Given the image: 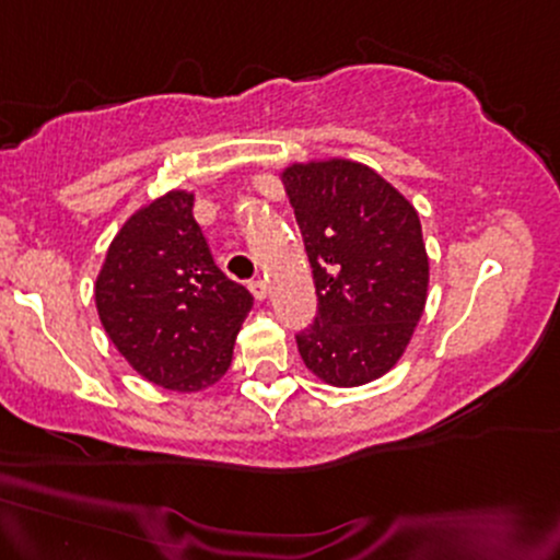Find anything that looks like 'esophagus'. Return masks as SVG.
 I'll return each instance as SVG.
<instances>
[{"label": "esophagus", "instance_id": "1", "mask_svg": "<svg viewBox=\"0 0 560 560\" xmlns=\"http://www.w3.org/2000/svg\"><path fill=\"white\" fill-rule=\"evenodd\" d=\"M248 288H252V293L257 295L259 301H261V299H267V280H261V278L252 280V282H248Z\"/></svg>", "mask_w": 560, "mask_h": 560}]
</instances>
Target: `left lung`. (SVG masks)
Instances as JSON below:
<instances>
[{
	"label": "left lung",
	"instance_id": "8db88e82",
	"mask_svg": "<svg viewBox=\"0 0 560 560\" xmlns=\"http://www.w3.org/2000/svg\"><path fill=\"white\" fill-rule=\"evenodd\" d=\"M314 272L316 319L295 335L308 371L361 386L402 358L428 299L420 218L369 165L293 163L282 171Z\"/></svg>",
	"mask_w": 560,
	"mask_h": 560
}]
</instances>
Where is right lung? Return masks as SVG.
Returning a JSON list of instances; mask_svg holds the SVG:
<instances>
[{
  "instance_id": "1",
  "label": "right lung",
  "mask_w": 560,
  "mask_h": 560,
  "mask_svg": "<svg viewBox=\"0 0 560 560\" xmlns=\"http://www.w3.org/2000/svg\"><path fill=\"white\" fill-rule=\"evenodd\" d=\"M191 207L195 195L174 189L137 210L95 280V306L116 350L171 392L220 382L254 306L252 293L215 265Z\"/></svg>"
}]
</instances>
